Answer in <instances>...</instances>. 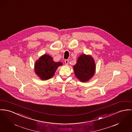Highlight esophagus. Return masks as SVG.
I'll return each instance as SVG.
<instances>
[{"mask_svg":"<svg viewBox=\"0 0 132 132\" xmlns=\"http://www.w3.org/2000/svg\"><path fill=\"white\" fill-rule=\"evenodd\" d=\"M65 64H66V65H68V63H69V60H65Z\"/></svg>","mask_w":132,"mask_h":132,"instance_id":"obj_1","label":"esophagus"}]
</instances>
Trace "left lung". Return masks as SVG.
<instances>
[{
    "mask_svg": "<svg viewBox=\"0 0 132 132\" xmlns=\"http://www.w3.org/2000/svg\"><path fill=\"white\" fill-rule=\"evenodd\" d=\"M76 78L83 82L88 81L94 76L96 66L91 55L81 54L78 58L76 64L73 66Z\"/></svg>",
    "mask_w": 132,
    "mask_h": 132,
    "instance_id": "1",
    "label": "left lung"
}]
</instances>
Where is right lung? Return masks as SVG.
Here are the masks:
<instances>
[{
  "instance_id": "add662e5",
  "label": "right lung",
  "mask_w": 132,
  "mask_h": 132,
  "mask_svg": "<svg viewBox=\"0 0 132 132\" xmlns=\"http://www.w3.org/2000/svg\"><path fill=\"white\" fill-rule=\"evenodd\" d=\"M62 65L61 62H55L50 55L44 54L36 61L35 72L41 80H47L54 76L58 67Z\"/></svg>"
}]
</instances>
